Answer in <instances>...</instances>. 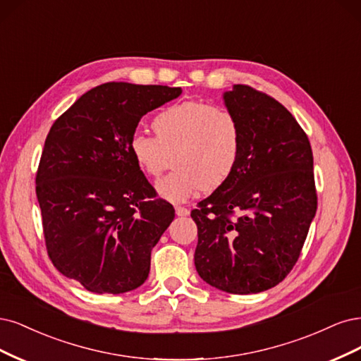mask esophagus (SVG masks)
Wrapping results in <instances>:
<instances>
[{"label":"esophagus","instance_id":"esophagus-1","mask_svg":"<svg viewBox=\"0 0 361 361\" xmlns=\"http://www.w3.org/2000/svg\"><path fill=\"white\" fill-rule=\"evenodd\" d=\"M176 213H177V216L184 217V216H189V214H190V210H189V208H185V207L177 205V207H176Z\"/></svg>","mask_w":361,"mask_h":361}]
</instances>
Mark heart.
<instances>
[{
  "instance_id": "obj_1",
  "label": "heart",
  "mask_w": 361,
  "mask_h": 361,
  "mask_svg": "<svg viewBox=\"0 0 361 361\" xmlns=\"http://www.w3.org/2000/svg\"><path fill=\"white\" fill-rule=\"evenodd\" d=\"M156 136L132 135L129 151L137 169L156 178L172 157L176 171L157 181V193L172 202L190 200L200 192H214L232 177L243 145L235 114L201 100L180 102L153 120Z\"/></svg>"
}]
</instances>
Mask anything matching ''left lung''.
<instances>
[{
  "instance_id": "left-lung-1",
  "label": "left lung",
  "mask_w": 361,
  "mask_h": 361,
  "mask_svg": "<svg viewBox=\"0 0 361 361\" xmlns=\"http://www.w3.org/2000/svg\"><path fill=\"white\" fill-rule=\"evenodd\" d=\"M243 132L232 177L197 202L196 271L231 294L281 283L300 258L318 196L309 137L282 103L249 85L224 94Z\"/></svg>"
}]
</instances>
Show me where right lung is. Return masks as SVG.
Wrapping results in <instances>:
<instances>
[{
	"mask_svg": "<svg viewBox=\"0 0 361 361\" xmlns=\"http://www.w3.org/2000/svg\"><path fill=\"white\" fill-rule=\"evenodd\" d=\"M180 87L108 82L87 91L46 136L36 176L55 269L96 294L141 286L151 250L176 217L137 169L129 141L144 115Z\"/></svg>",
	"mask_w": 361,
	"mask_h": 361,
	"instance_id": "right-lung-1",
	"label": "right lung"
}]
</instances>
